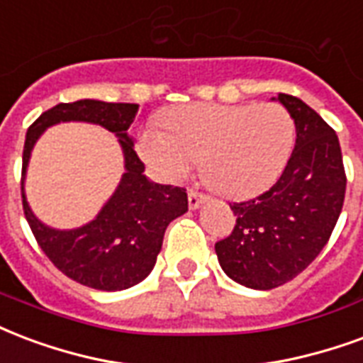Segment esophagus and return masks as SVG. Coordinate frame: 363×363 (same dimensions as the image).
Returning <instances> with one entry per match:
<instances>
[{
    "label": "esophagus",
    "instance_id": "esophagus-1",
    "mask_svg": "<svg viewBox=\"0 0 363 363\" xmlns=\"http://www.w3.org/2000/svg\"><path fill=\"white\" fill-rule=\"evenodd\" d=\"M206 200H208V198H206L203 194H200V192H196V190H189V206H190V209H198L203 202H206Z\"/></svg>",
    "mask_w": 363,
    "mask_h": 363
}]
</instances>
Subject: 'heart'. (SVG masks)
<instances>
[{
  "label": "heart",
  "mask_w": 363,
  "mask_h": 363,
  "mask_svg": "<svg viewBox=\"0 0 363 363\" xmlns=\"http://www.w3.org/2000/svg\"><path fill=\"white\" fill-rule=\"evenodd\" d=\"M147 125L138 154L163 181H184L202 163L206 181L223 196L248 198L277 181L294 147L296 127L279 104H189Z\"/></svg>",
  "instance_id": "obj_1"
}]
</instances>
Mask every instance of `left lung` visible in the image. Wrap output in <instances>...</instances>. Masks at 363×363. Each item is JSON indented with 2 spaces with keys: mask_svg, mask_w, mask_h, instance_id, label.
<instances>
[{
  "mask_svg": "<svg viewBox=\"0 0 363 363\" xmlns=\"http://www.w3.org/2000/svg\"><path fill=\"white\" fill-rule=\"evenodd\" d=\"M296 144L281 179L248 202L233 203L235 230L216 244L221 269L235 283L271 291L319 256L342 209L346 174L337 134L302 99L279 94Z\"/></svg>",
  "mask_w": 363,
  "mask_h": 363,
  "instance_id": "8db88e82",
  "label": "left lung"
}]
</instances>
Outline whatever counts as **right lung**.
<instances>
[{"instance_id": "1", "label": "right lung", "mask_w": 363, "mask_h": 363, "mask_svg": "<svg viewBox=\"0 0 363 363\" xmlns=\"http://www.w3.org/2000/svg\"><path fill=\"white\" fill-rule=\"evenodd\" d=\"M138 104H107L79 99L59 104L34 121L26 133L23 152L24 217L40 248L67 277L96 291H125L152 273L167 225L189 211L186 190L157 184L144 174V163L134 152L128 134ZM99 124L120 138L125 173L99 216L77 230H53L33 216L23 194V179L31 150L42 133L59 122Z\"/></svg>"}]
</instances>
